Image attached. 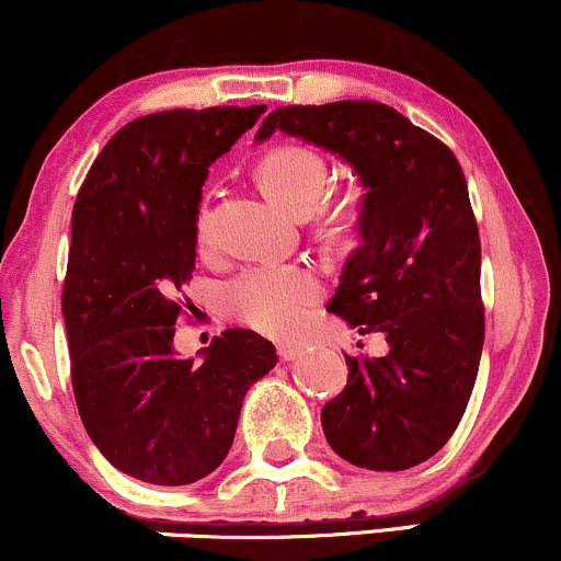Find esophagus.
<instances>
[{
    "label": "esophagus",
    "instance_id": "esophagus-1",
    "mask_svg": "<svg viewBox=\"0 0 561 561\" xmlns=\"http://www.w3.org/2000/svg\"><path fill=\"white\" fill-rule=\"evenodd\" d=\"M302 353L300 343H279V358L282 362H295Z\"/></svg>",
    "mask_w": 561,
    "mask_h": 561
}]
</instances>
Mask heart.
Listing matches in <instances>:
<instances>
[{
    "mask_svg": "<svg viewBox=\"0 0 561 561\" xmlns=\"http://www.w3.org/2000/svg\"><path fill=\"white\" fill-rule=\"evenodd\" d=\"M259 182L276 203L306 216L319 204L327 184V163L317 150L302 145H279L268 150L259 163ZM324 221L345 216L343 203H321ZM197 242L205 244L210 234L208 203L197 210ZM321 295L319 276L298 263H263L250 266L221 289V302L229 317L266 334H289L306 321L308 311Z\"/></svg>",
    "mask_w": 561,
    "mask_h": 561,
    "instance_id": "heart-1",
    "label": "heart"
}]
</instances>
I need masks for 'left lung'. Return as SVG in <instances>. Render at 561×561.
<instances>
[{"instance_id":"1","label":"left lung","mask_w":561,"mask_h":561,"mask_svg":"<svg viewBox=\"0 0 561 561\" xmlns=\"http://www.w3.org/2000/svg\"><path fill=\"white\" fill-rule=\"evenodd\" d=\"M274 131L347 160L366 190L362 240L327 311L382 332L390 353L345 356L347 385L321 409L327 443L377 472L422 465L459 427L485 340L465 171L440 139L375 100L276 107L259 139Z\"/></svg>"}]
</instances>
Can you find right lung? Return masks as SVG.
I'll list each match as a JSON object with an SVG mask.
<instances>
[{"label": "right lung", "instance_id": "right-lung-1", "mask_svg": "<svg viewBox=\"0 0 561 561\" xmlns=\"http://www.w3.org/2000/svg\"><path fill=\"white\" fill-rule=\"evenodd\" d=\"M263 111L134 118L76 197L62 285L76 405L102 456L141 482L190 485L214 472L234 443L244 392L276 364L274 345L250 330L224 332L203 362L173 356L203 182Z\"/></svg>", "mask_w": 561, "mask_h": 561}]
</instances>
